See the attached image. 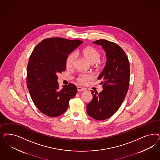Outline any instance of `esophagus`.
<instances>
[{
	"mask_svg": "<svg viewBox=\"0 0 160 160\" xmlns=\"http://www.w3.org/2000/svg\"><path fill=\"white\" fill-rule=\"evenodd\" d=\"M77 90L79 92H82V91H85L86 89H85V88H82V87H77Z\"/></svg>",
	"mask_w": 160,
	"mask_h": 160,
	"instance_id": "34e87169",
	"label": "esophagus"
}]
</instances>
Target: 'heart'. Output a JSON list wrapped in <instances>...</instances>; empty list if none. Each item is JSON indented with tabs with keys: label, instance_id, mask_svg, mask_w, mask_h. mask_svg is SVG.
<instances>
[{
	"label": "heart",
	"instance_id": "obj_1",
	"mask_svg": "<svg viewBox=\"0 0 160 160\" xmlns=\"http://www.w3.org/2000/svg\"><path fill=\"white\" fill-rule=\"evenodd\" d=\"M77 53L82 55L90 63L93 64L97 62V66L99 65V61L101 59V55L96 48L92 47H87L81 51L77 52ZM76 57V54L74 52L69 54L66 59V66L68 68H71L73 67ZM93 78L92 75L91 73H81L78 76L77 80L81 84H85L89 81L92 79Z\"/></svg>",
	"mask_w": 160,
	"mask_h": 160
}]
</instances>
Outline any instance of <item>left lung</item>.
<instances>
[{
  "instance_id": "obj_1",
  "label": "left lung",
  "mask_w": 160,
  "mask_h": 160,
  "mask_svg": "<svg viewBox=\"0 0 160 160\" xmlns=\"http://www.w3.org/2000/svg\"><path fill=\"white\" fill-rule=\"evenodd\" d=\"M106 52L107 63L98 77L103 90L91 91L93 98L87 106L89 117L99 120L110 118L120 108L129 88V60L124 50L112 42L99 39L93 42Z\"/></svg>"
}]
</instances>
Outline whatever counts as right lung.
I'll list each match as a JSON object with an SVG mask.
<instances>
[{
    "label": "right lung",
    "instance_id": "1",
    "mask_svg": "<svg viewBox=\"0 0 160 160\" xmlns=\"http://www.w3.org/2000/svg\"><path fill=\"white\" fill-rule=\"evenodd\" d=\"M83 43L80 40L50 38L42 41L32 52L27 67V87L42 113L56 117L67 109L77 92L73 83L59 89L58 74L66 69L68 55Z\"/></svg>",
    "mask_w": 160,
    "mask_h": 160
}]
</instances>
